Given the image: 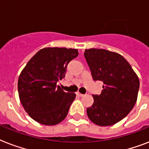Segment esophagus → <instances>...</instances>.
<instances>
[{"instance_id": "1", "label": "esophagus", "mask_w": 149, "mask_h": 149, "mask_svg": "<svg viewBox=\"0 0 149 149\" xmlns=\"http://www.w3.org/2000/svg\"><path fill=\"white\" fill-rule=\"evenodd\" d=\"M77 95H78L79 97H83V96H84V94H82V93H80L79 92H78V93H77Z\"/></svg>"}]
</instances>
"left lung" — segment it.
<instances>
[{
    "label": "left lung",
    "mask_w": 149,
    "mask_h": 149,
    "mask_svg": "<svg viewBox=\"0 0 149 149\" xmlns=\"http://www.w3.org/2000/svg\"><path fill=\"white\" fill-rule=\"evenodd\" d=\"M84 56L93 80L104 83L100 95L86 109L89 119L99 126H111L130 113L137 101L139 79L121 55L103 49H85Z\"/></svg>",
    "instance_id": "8db88e82"
}]
</instances>
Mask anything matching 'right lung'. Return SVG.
I'll list each match as a JSON object with an SVG mask.
<instances>
[{"label": "right lung", "mask_w": 149, "mask_h": 149, "mask_svg": "<svg viewBox=\"0 0 149 149\" xmlns=\"http://www.w3.org/2000/svg\"><path fill=\"white\" fill-rule=\"evenodd\" d=\"M78 54L76 49L44 48L23 69L17 82L18 95L33 120L55 125L65 119L76 94L65 93L56 84L65 77L68 63Z\"/></svg>", "instance_id": "1"}]
</instances>
